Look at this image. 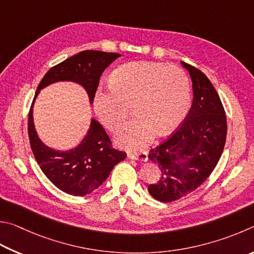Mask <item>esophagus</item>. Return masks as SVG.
<instances>
[{"label": "esophagus", "mask_w": 254, "mask_h": 254, "mask_svg": "<svg viewBox=\"0 0 254 254\" xmlns=\"http://www.w3.org/2000/svg\"><path fill=\"white\" fill-rule=\"evenodd\" d=\"M129 158L132 161H140V162H147L148 161V153L143 152V153H135V154H129Z\"/></svg>", "instance_id": "esophagus-1"}]
</instances>
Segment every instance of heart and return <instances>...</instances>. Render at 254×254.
Masks as SVG:
<instances>
[{
  "label": "heart",
  "instance_id": "b5f03b06",
  "mask_svg": "<svg viewBox=\"0 0 254 254\" xmlns=\"http://www.w3.org/2000/svg\"><path fill=\"white\" fill-rule=\"evenodd\" d=\"M110 87H99L93 109L102 126L117 130L129 115L136 117L116 136L119 146L138 150L158 132L167 135L183 123L190 105V82L183 69L162 62L134 61L115 69Z\"/></svg>",
  "mask_w": 254,
  "mask_h": 254
}]
</instances>
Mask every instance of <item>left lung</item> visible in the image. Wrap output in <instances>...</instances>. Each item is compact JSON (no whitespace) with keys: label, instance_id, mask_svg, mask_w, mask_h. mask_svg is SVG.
<instances>
[{"label":"left lung","instance_id":"8db88e82","mask_svg":"<svg viewBox=\"0 0 254 254\" xmlns=\"http://www.w3.org/2000/svg\"><path fill=\"white\" fill-rule=\"evenodd\" d=\"M181 64L193 82L192 107L179 129L148 155L161 170L148 192L161 202L176 201L203 184L220 161L228 129L223 105L212 82L201 70Z\"/></svg>","mask_w":254,"mask_h":254}]
</instances>
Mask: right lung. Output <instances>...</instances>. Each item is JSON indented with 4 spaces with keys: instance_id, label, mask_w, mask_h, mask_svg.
I'll return each instance as SVG.
<instances>
[{
    "instance_id": "obj_1",
    "label": "right lung",
    "mask_w": 254,
    "mask_h": 254,
    "mask_svg": "<svg viewBox=\"0 0 254 254\" xmlns=\"http://www.w3.org/2000/svg\"><path fill=\"white\" fill-rule=\"evenodd\" d=\"M119 53L86 50L68 58L44 74L29 113V138L35 161L51 183L66 194L83 196L99 188L116 164L126 157L111 147L110 138L101 125L91 118L87 134L75 147L59 150L40 139L33 122V106L40 90L56 82H74L86 90L90 105L102 72Z\"/></svg>"
}]
</instances>
